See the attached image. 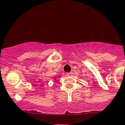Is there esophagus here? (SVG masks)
I'll list each match as a JSON object with an SVG mask.
<instances>
[{"label":"esophagus","instance_id":"34e87169","mask_svg":"<svg viewBox=\"0 0 125 125\" xmlns=\"http://www.w3.org/2000/svg\"><path fill=\"white\" fill-rule=\"evenodd\" d=\"M73 73H72V72H71V73H67V76H68V77H71V76L73 75Z\"/></svg>","mask_w":125,"mask_h":125}]
</instances>
